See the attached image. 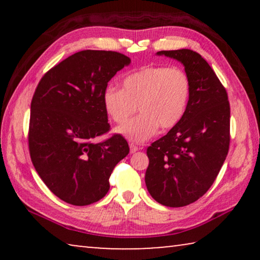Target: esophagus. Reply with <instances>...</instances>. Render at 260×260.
Instances as JSON below:
<instances>
[{
	"mask_svg": "<svg viewBox=\"0 0 260 260\" xmlns=\"http://www.w3.org/2000/svg\"><path fill=\"white\" fill-rule=\"evenodd\" d=\"M139 147H136L134 143H129V150H131V153H134L139 150Z\"/></svg>",
	"mask_w": 260,
	"mask_h": 260,
	"instance_id": "1",
	"label": "esophagus"
}]
</instances>
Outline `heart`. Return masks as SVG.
<instances>
[{
	"label": "heart",
	"mask_w": 260,
	"mask_h": 260,
	"mask_svg": "<svg viewBox=\"0 0 260 260\" xmlns=\"http://www.w3.org/2000/svg\"><path fill=\"white\" fill-rule=\"evenodd\" d=\"M190 96V80L178 68L147 67L124 78L122 88L109 86L103 104L113 121L121 124L138 107L141 113L117 128L132 142L152 138L159 126L170 129L181 120Z\"/></svg>",
	"instance_id": "heart-1"
}]
</instances>
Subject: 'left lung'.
<instances>
[{"instance_id": "left-lung-1", "label": "left lung", "mask_w": 260, "mask_h": 260, "mask_svg": "<svg viewBox=\"0 0 260 260\" xmlns=\"http://www.w3.org/2000/svg\"><path fill=\"white\" fill-rule=\"evenodd\" d=\"M157 55L183 65L190 96L181 120L147 149L146 186L159 204L180 208L203 196L217 178L230 149L231 108L226 89L200 54L180 49Z\"/></svg>"}]
</instances>
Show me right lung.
I'll return each instance as SVG.
<instances>
[{
	"mask_svg": "<svg viewBox=\"0 0 260 260\" xmlns=\"http://www.w3.org/2000/svg\"><path fill=\"white\" fill-rule=\"evenodd\" d=\"M131 64L116 51L82 50L49 70L30 103V159L52 193L69 204L100 201L109 178L129 152L119 134L101 143L93 139L110 129L103 93L118 71Z\"/></svg>",
	"mask_w": 260,
	"mask_h": 260,
	"instance_id": "add662e5",
	"label": "right lung"
}]
</instances>
